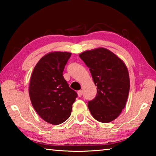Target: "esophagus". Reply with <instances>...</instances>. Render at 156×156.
<instances>
[{"label": "esophagus", "instance_id": "34e87169", "mask_svg": "<svg viewBox=\"0 0 156 156\" xmlns=\"http://www.w3.org/2000/svg\"><path fill=\"white\" fill-rule=\"evenodd\" d=\"M77 93H78V96L80 98V97L82 96V94H83V91H82L81 90H79V91H78V92H77Z\"/></svg>", "mask_w": 156, "mask_h": 156}]
</instances>
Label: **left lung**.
Returning a JSON list of instances; mask_svg holds the SVG:
<instances>
[{
	"label": "left lung",
	"instance_id": "8db88e82",
	"mask_svg": "<svg viewBox=\"0 0 156 156\" xmlns=\"http://www.w3.org/2000/svg\"><path fill=\"white\" fill-rule=\"evenodd\" d=\"M89 69L97 94L88 102L91 115L99 122L115 120L125 108L130 82L125 63L109 50L98 48L79 55Z\"/></svg>",
	"mask_w": 156,
	"mask_h": 156
}]
</instances>
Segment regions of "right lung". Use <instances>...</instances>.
Wrapping results in <instances>:
<instances>
[{"mask_svg":"<svg viewBox=\"0 0 156 156\" xmlns=\"http://www.w3.org/2000/svg\"><path fill=\"white\" fill-rule=\"evenodd\" d=\"M71 55L60 51L47 54L37 63L31 76L29 93L32 106L41 118L54 125L69 118L78 97L62 75Z\"/></svg>","mask_w":156,"mask_h":156,"instance_id":"1","label":"right lung"}]
</instances>
